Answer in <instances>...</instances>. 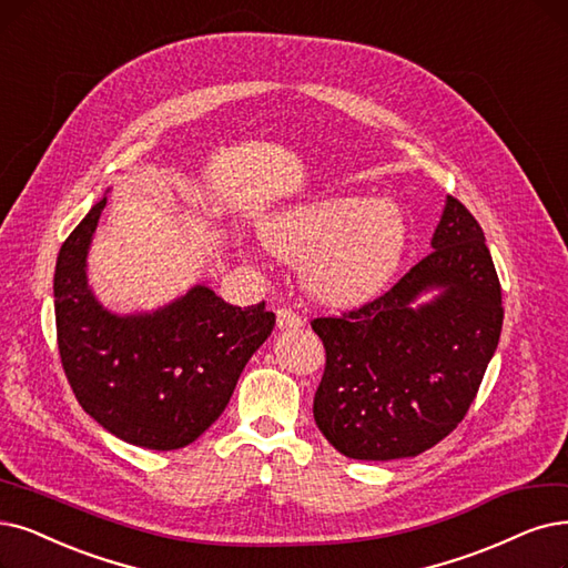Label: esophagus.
<instances>
[{
	"instance_id": "34e87169",
	"label": "esophagus",
	"mask_w": 568,
	"mask_h": 568,
	"mask_svg": "<svg viewBox=\"0 0 568 568\" xmlns=\"http://www.w3.org/2000/svg\"><path fill=\"white\" fill-rule=\"evenodd\" d=\"M301 326H303V320L296 312L288 307L277 310V328L280 331H291V328H301Z\"/></svg>"
}]
</instances>
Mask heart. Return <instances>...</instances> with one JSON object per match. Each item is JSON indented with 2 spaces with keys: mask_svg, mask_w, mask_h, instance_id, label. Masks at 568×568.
<instances>
[{
  "mask_svg": "<svg viewBox=\"0 0 568 568\" xmlns=\"http://www.w3.org/2000/svg\"><path fill=\"white\" fill-rule=\"evenodd\" d=\"M272 254L305 263V284L322 303L347 307L392 282L407 246V221L392 200L326 195L275 214L263 225Z\"/></svg>",
  "mask_w": 568,
  "mask_h": 568,
  "instance_id": "heart-1",
  "label": "heart"
}]
</instances>
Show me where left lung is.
<instances>
[{"label": "left lung", "instance_id": "obj_1", "mask_svg": "<svg viewBox=\"0 0 568 568\" xmlns=\"http://www.w3.org/2000/svg\"><path fill=\"white\" fill-rule=\"evenodd\" d=\"M430 248L384 296L312 322L326 347L314 422L349 459L417 457L440 443L496 352L501 284L480 223L457 197L447 195Z\"/></svg>", "mask_w": 568, "mask_h": 568}]
</instances>
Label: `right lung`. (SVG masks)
Wrapping results in <instances>:
<instances>
[{
	"instance_id": "right-lung-1",
	"label": "right lung",
	"mask_w": 568,
	"mask_h": 568,
	"mask_svg": "<svg viewBox=\"0 0 568 568\" xmlns=\"http://www.w3.org/2000/svg\"><path fill=\"white\" fill-rule=\"evenodd\" d=\"M106 197L64 240L53 296L62 368L83 410L116 438L179 449L221 417L275 314L195 284L153 312L116 314L88 286V248Z\"/></svg>"
}]
</instances>
